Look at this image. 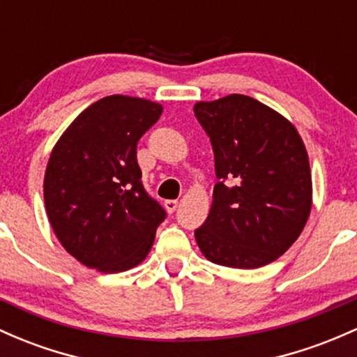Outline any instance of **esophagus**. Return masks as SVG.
Wrapping results in <instances>:
<instances>
[{"mask_svg": "<svg viewBox=\"0 0 357 357\" xmlns=\"http://www.w3.org/2000/svg\"><path fill=\"white\" fill-rule=\"evenodd\" d=\"M164 206H166L167 213H174L176 208H178V202H176V199H166V202H164Z\"/></svg>", "mask_w": 357, "mask_h": 357, "instance_id": "obj_1", "label": "esophagus"}]
</instances>
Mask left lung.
<instances>
[{
	"label": "left lung",
	"mask_w": 357,
	"mask_h": 357,
	"mask_svg": "<svg viewBox=\"0 0 357 357\" xmlns=\"http://www.w3.org/2000/svg\"><path fill=\"white\" fill-rule=\"evenodd\" d=\"M195 116L215 154L213 202L195 230L203 256L227 268L276 261L298 238L312 210V176L291 121L245 95L198 101Z\"/></svg>",
	"instance_id": "left-lung-1"
}]
</instances>
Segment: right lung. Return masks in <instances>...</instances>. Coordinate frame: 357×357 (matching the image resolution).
<instances>
[{
  "mask_svg": "<svg viewBox=\"0 0 357 357\" xmlns=\"http://www.w3.org/2000/svg\"><path fill=\"white\" fill-rule=\"evenodd\" d=\"M162 107L144 98L112 95L89 105L52 149L44 202L59 242L101 273L140 264L166 218L144 190L137 142Z\"/></svg>",
  "mask_w": 357,
  "mask_h": 357,
  "instance_id": "right-lung-1",
  "label": "right lung"
}]
</instances>
